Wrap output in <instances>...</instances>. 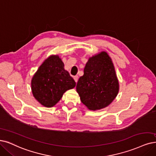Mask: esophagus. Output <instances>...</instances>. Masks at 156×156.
<instances>
[{"mask_svg": "<svg viewBox=\"0 0 156 156\" xmlns=\"http://www.w3.org/2000/svg\"><path fill=\"white\" fill-rule=\"evenodd\" d=\"M73 78H74L75 82H78V76H74L73 77Z\"/></svg>", "mask_w": 156, "mask_h": 156, "instance_id": "1", "label": "esophagus"}]
</instances>
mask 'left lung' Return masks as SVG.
<instances>
[{"label": "left lung", "instance_id": "left-lung-1", "mask_svg": "<svg viewBox=\"0 0 156 156\" xmlns=\"http://www.w3.org/2000/svg\"><path fill=\"white\" fill-rule=\"evenodd\" d=\"M83 73L76 87L80 100L92 111L108 106L116 98L119 89L111 58L105 51L90 57Z\"/></svg>", "mask_w": 156, "mask_h": 156}]
</instances>
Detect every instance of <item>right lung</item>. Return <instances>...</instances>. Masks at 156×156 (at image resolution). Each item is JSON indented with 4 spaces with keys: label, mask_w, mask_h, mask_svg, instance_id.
<instances>
[{
    "label": "right lung",
    "mask_w": 156,
    "mask_h": 156,
    "mask_svg": "<svg viewBox=\"0 0 156 156\" xmlns=\"http://www.w3.org/2000/svg\"><path fill=\"white\" fill-rule=\"evenodd\" d=\"M75 86L76 82L64 69L58 55H53L46 58L31 80L33 96L45 107L55 106L63 93Z\"/></svg>",
    "instance_id": "obj_1"
}]
</instances>
